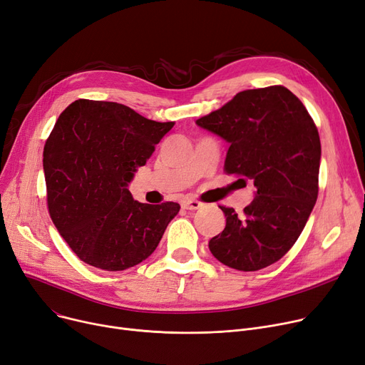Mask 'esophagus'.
I'll list each match as a JSON object with an SVG mask.
<instances>
[{"label":"esophagus","mask_w":365,"mask_h":365,"mask_svg":"<svg viewBox=\"0 0 365 365\" xmlns=\"http://www.w3.org/2000/svg\"><path fill=\"white\" fill-rule=\"evenodd\" d=\"M181 206H182V209H187V210H196V209H200L203 206V203L199 200L185 199V200H182Z\"/></svg>","instance_id":"34e87169"}]
</instances>
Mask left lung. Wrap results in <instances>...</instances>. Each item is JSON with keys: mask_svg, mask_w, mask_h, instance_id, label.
<instances>
[{"mask_svg": "<svg viewBox=\"0 0 365 365\" xmlns=\"http://www.w3.org/2000/svg\"><path fill=\"white\" fill-rule=\"evenodd\" d=\"M230 147L224 170L253 180L255 199L239 217L225 213V228L209 240L224 265L258 271L290 250L318 196L321 143L302 101L272 85L235 94L221 109L196 120Z\"/></svg>", "mask_w": 365, "mask_h": 365, "instance_id": "obj_1", "label": "left lung"}]
</instances>
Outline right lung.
<instances>
[{
  "instance_id": "add662e5",
  "label": "right lung",
  "mask_w": 365,
  "mask_h": 365,
  "mask_svg": "<svg viewBox=\"0 0 365 365\" xmlns=\"http://www.w3.org/2000/svg\"><path fill=\"white\" fill-rule=\"evenodd\" d=\"M174 125L119 103L83 98L58 116L42 159L48 210L85 264L123 271L158 247L180 205L140 203L128 184Z\"/></svg>"
}]
</instances>
